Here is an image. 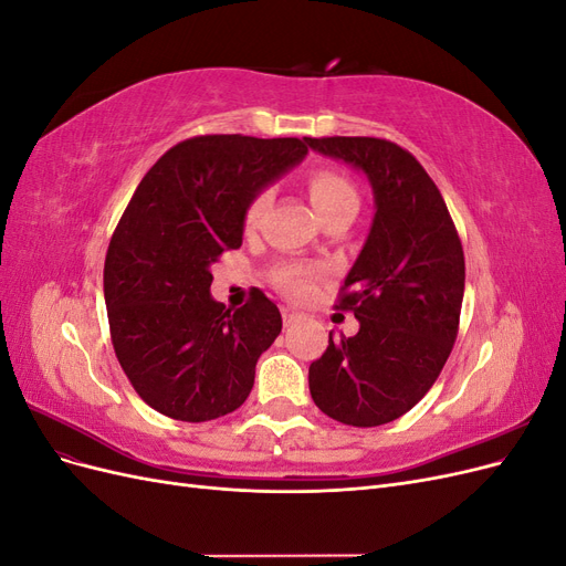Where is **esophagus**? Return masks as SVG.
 <instances>
[{"label":"esophagus","instance_id":"34e87169","mask_svg":"<svg viewBox=\"0 0 566 566\" xmlns=\"http://www.w3.org/2000/svg\"><path fill=\"white\" fill-rule=\"evenodd\" d=\"M281 314H283V323L285 325H293V323H297L302 318V314L297 310H293V306H283Z\"/></svg>","mask_w":566,"mask_h":566}]
</instances>
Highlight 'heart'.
<instances>
[{"mask_svg": "<svg viewBox=\"0 0 566 566\" xmlns=\"http://www.w3.org/2000/svg\"><path fill=\"white\" fill-rule=\"evenodd\" d=\"M306 191H310V198L323 221L328 217L342 214V212H356V208H358V193H356L354 184L345 175H339L337 169H331V167L312 169L310 177H306ZM266 200H269V196L262 191L248 202L245 214H243V221L248 229L260 221V217L266 208ZM279 281L290 295H304L306 290H310L312 273L302 271V269H283L279 273Z\"/></svg>", "mask_w": 566, "mask_h": 566, "instance_id": "b5f03b06", "label": "heart"}]
</instances>
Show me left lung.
<instances>
[{"label": "left lung", "mask_w": 566, "mask_h": 566, "mask_svg": "<svg viewBox=\"0 0 566 566\" xmlns=\"http://www.w3.org/2000/svg\"><path fill=\"white\" fill-rule=\"evenodd\" d=\"M323 156L364 169L375 217L335 310L358 318L310 366L314 403L337 422L378 427L401 418L453 349L465 290V254L437 184L413 153L375 136L306 139Z\"/></svg>", "instance_id": "8db88e82"}]
</instances>
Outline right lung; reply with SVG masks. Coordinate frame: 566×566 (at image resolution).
<instances>
[{"instance_id":"obj_1","label":"right lung","mask_w":566,"mask_h":566,"mask_svg":"<svg viewBox=\"0 0 566 566\" xmlns=\"http://www.w3.org/2000/svg\"><path fill=\"white\" fill-rule=\"evenodd\" d=\"M306 150L295 136H191L136 186L106 252L104 295L117 361L158 413L208 422L248 399L281 312L262 290L235 312L214 302L210 266L241 248L248 202Z\"/></svg>"}]
</instances>
